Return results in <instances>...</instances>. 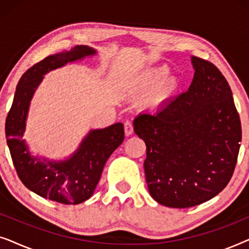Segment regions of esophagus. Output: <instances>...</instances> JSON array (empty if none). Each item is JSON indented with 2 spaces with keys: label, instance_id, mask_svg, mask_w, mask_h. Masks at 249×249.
Wrapping results in <instances>:
<instances>
[{
  "label": "esophagus",
  "instance_id": "obj_1",
  "mask_svg": "<svg viewBox=\"0 0 249 249\" xmlns=\"http://www.w3.org/2000/svg\"><path fill=\"white\" fill-rule=\"evenodd\" d=\"M134 132V127H132V124L130 121L124 122V134L125 136H130Z\"/></svg>",
  "mask_w": 249,
  "mask_h": 249
}]
</instances>
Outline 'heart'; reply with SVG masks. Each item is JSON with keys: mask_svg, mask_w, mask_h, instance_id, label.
I'll return each mask as SVG.
<instances>
[{"mask_svg": "<svg viewBox=\"0 0 249 249\" xmlns=\"http://www.w3.org/2000/svg\"><path fill=\"white\" fill-rule=\"evenodd\" d=\"M170 71L165 66H160L142 71L136 78V86L141 89L154 87L149 95V103L160 105L170 100L178 89L175 78H166Z\"/></svg>", "mask_w": 249, "mask_h": 249, "instance_id": "1", "label": "heart"}]
</instances>
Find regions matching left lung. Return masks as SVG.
I'll use <instances>...</instances> for the list:
<instances>
[{
  "label": "left lung",
  "mask_w": 249,
  "mask_h": 249,
  "mask_svg": "<svg viewBox=\"0 0 249 249\" xmlns=\"http://www.w3.org/2000/svg\"><path fill=\"white\" fill-rule=\"evenodd\" d=\"M195 73L186 93L155 114L142 112L134 130L146 144L148 192L168 207L207 202L230 181L241 142L229 84L213 63L192 56Z\"/></svg>",
  "instance_id": "obj_1"
}]
</instances>
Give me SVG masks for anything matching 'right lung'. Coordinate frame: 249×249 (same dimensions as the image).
Returning a JSON list of instances; mask_svg holds the SVG:
<instances>
[{"label": "right lung", "mask_w": 249, "mask_h": 249, "mask_svg": "<svg viewBox=\"0 0 249 249\" xmlns=\"http://www.w3.org/2000/svg\"><path fill=\"white\" fill-rule=\"evenodd\" d=\"M96 53L93 47L77 45L70 51L47 56L33 66L17 85L5 121L6 142L23 185L40 197L68 205L83 203L93 195L107 159L124 142V124L118 122L104 129H91L79 147L64 160L33 155L22 137L30 101L43 81L44 74Z\"/></svg>", "instance_id": "1"}]
</instances>
